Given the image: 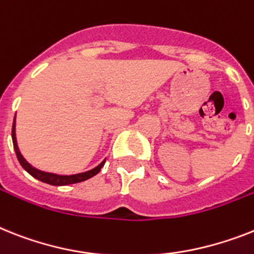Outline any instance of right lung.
Masks as SVG:
<instances>
[{
    "mask_svg": "<svg viewBox=\"0 0 254 254\" xmlns=\"http://www.w3.org/2000/svg\"><path fill=\"white\" fill-rule=\"evenodd\" d=\"M11 137H12V144H14V150H15L16 158H18L19 163L22 165V167L26 170L29 175H32L33 178H36L37 180H41L44 183L50 184V186H68V184L74 183H80L84 180L89 179V178L94 177L96 174L100 173L101 167L105 165V161H102L100 165L94 167L92 170H88L85 173H79V174H72V175H58V174L53 173H47V171H41V170L33 167L31 163L27 162V160L22 156V153L18 148V142H16V135H15V119L12 123V129H11Z\"/></svg>",
    "mask_w": 254,
    "mask_h": 254,
    "instance_id": "obj_1",
    "label": "right lung"
}]
</instances>
